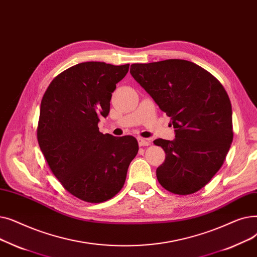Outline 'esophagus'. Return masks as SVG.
<instances>
[{
	"label": "esophagus",
	"instance_id": "obj_1",
	"mask_svg": "<svg viewBox=\"0 0 257 257\" xmlns=\"http://www.w3.org/2000/svg\"><path fill=\"white\" fill-rule=\"evenodd\" d=\"M137 140H138L139 146H149L151 144V142L149 140H146V139L141 138V137H139Z\"/></svg>",
	"mask_w": 257,
	"mask_h": 257
}]
</instances>
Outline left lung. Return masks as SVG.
I'll use <instances>...</instances> for the list:
<instances>
[{
    "label": "left lung",
    "mask_w": 257,
    "mask_h": 257,
    "mask_svg": "<svg viewBox=\"0 0 257 257\" xmlns=\"http://www.w3.org/2000/svg\"><path fill=\"white\" fill-rule=\"evenodd\" d=\"M130 72L176 128L175 140L154 141L165 152L159 183L176 194L197 192L222 167L233 140L226 90L208 71L184 59L133 64Z\"/></svg>",
    "instance_id": "1"
}]
</instances>
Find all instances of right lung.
<instances>
[{
    "label": "right lung",
    "instance_id": "add662e5",
    "mask_svg": "<svg viewBox=\"0 0 257 257\" xmlns=\"http://www.w3.org/2000/svg\"><path fill=\"white\" fill-rule=\"evenodd\" d=\"M128 67L75 65L58 74L43 96L36 131L41 151L60 184L84 202L101 203L116 195L139 150L133 136L103 135L98 128Z\"/></svg>",
    "mask_w": 257,
    "mask_h": 257
}]
</instances>
